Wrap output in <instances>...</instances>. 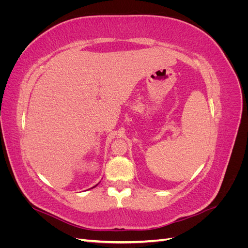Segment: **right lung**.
Segmentation results:
<instances>
[{"label": "right lung", "instance_id": "right-lung-1", "mask_svg": "<svg viewBox=\"0 0 248 248\" xmlns=\"http://www.w3.org/2000/svg\"><path fill=\"white\" fill-rule=\"evenodd\" d=\"M94 187H95V186H94Z\"/></svg>", "mask_w": 248, "mask_h": 248}]
</instances>
